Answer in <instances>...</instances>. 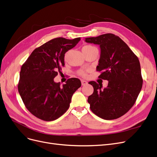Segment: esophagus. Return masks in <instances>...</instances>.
Instances as JSON below:
<instances>
[{"label":"esophagus","instance_id":"esophagus-1","mask_svg":"<svg viewBox=\"0 0 157 157\" xmlns=\"http://www.w3.org/2000/svg\"><path fill=\"white\" fill-rule=\"evenodd\" d=\"M81 85H82L83 86H84V85H86L88 83H87V81H85V80H81Z\"/></svg>","mask_w":157,"mask_h":157}]
</instances>
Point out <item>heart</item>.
Returning a JSON list of instances; mask_svg holds the SVG:
<instances>
[{
    "label": "heart",
    "instance_id": "1",
    "mask_svg": "<svg viewBox=\"0 0 157 157\" xmlns=\"http://www.w3.org/2000/svg\"><path fill=\"white\" fill-rule=\"evenodd\" d=\"M94 48H95V47L90 45H86L85 46H83V51H90ZM65 59H66V54L65 56ZM79 74L80 76H86V72L83 71H81L79 72Z\"/></svg>",
    "mask_w": 157,
    "mask_h": 157
}]
</instances>
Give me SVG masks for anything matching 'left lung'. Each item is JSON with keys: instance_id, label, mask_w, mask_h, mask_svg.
<instances>
[{"instance_id": "1", "label": "left lung", "mask_w": 157, "mask_h": 157, "mask_svg": "<svg viewBox=\"0 0 157 157\" xmlns=\"http://www.w3.org/2000/svg\"><path fill=\"white\" fill-rule=\"evenodd\" d=\"M86 42L98 44L101 56L96 70L99 78L108 80L106 88L90 81L94 92L88 98L92 112L97 116L112 120L119 118L134 105L142 86L139 58L119 36L106 33L85 38Z\"/></svg>"}]
</instances>
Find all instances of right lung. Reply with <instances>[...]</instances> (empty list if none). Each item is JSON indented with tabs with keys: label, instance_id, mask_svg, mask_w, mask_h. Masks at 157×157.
I'll return each instance as SVG.
<instances>
[{
	"label": "right lung",
	"instance_id": "1",
	"mask_svg": "<svg viewBox=\"0 0 157 157\" xmlns=\"http://www.w3.org/2000/svg\"><path fill=\"white\" fill-rule=\"evenodd\" d=\"M80 40L54 38L36 48L22 65L18 92L26 108L37 118L54 121L69 109L72 95L81 86V81L72 78L61 86L54 82V78L65 65V52Z\"/></svg>",
	"mask_w": 157,
	"mask_h": 157
}]
</instances>
